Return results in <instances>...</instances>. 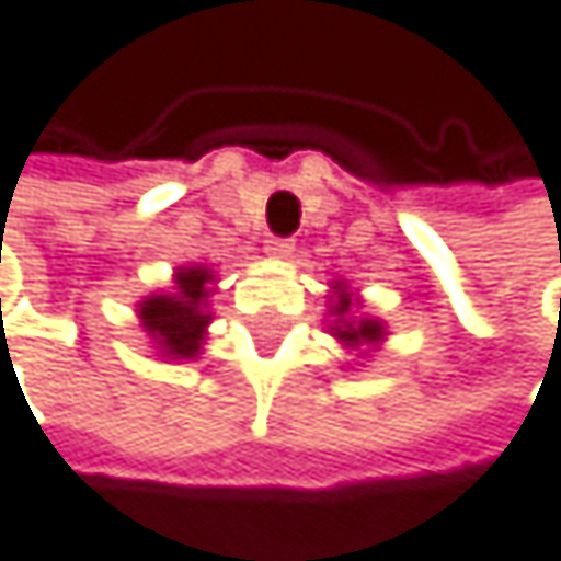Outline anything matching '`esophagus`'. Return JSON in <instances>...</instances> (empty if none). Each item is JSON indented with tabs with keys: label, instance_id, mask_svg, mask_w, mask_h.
<instances>
[{
	"label": "esophagus",
	"instance_id": "34e87169",
	"mask_svg": "<svg viewBox=\"0 0 561 561\" xmlns=\"http://www.w3.org/2000/svg\"><path fill=\"white\" fill-rule=\"evenodd\" d=\"M268 255H275V259H289L293 252H296V242L293 239H268Z\"/></svg>",
	"mask_w": 561,
	"mask_h": 561
}]
</instances>
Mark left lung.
Returning a JSON list of instances; mask_svg holds the SVG:
<instances>
[{"label": "left lung", "instance_id": "left-lung-1", "mask_svg": "<svg viewBox=\"0 0 561 561\" xmlns=\"http://www.w3.org/2000/svg\"><path fill=\"white\" fill-rule=\"evenodd\" d=\"M333 306H330V312H333V336L343 343V346H350V350H363V346H377L383 336H387V330H383V322L380 319H370V316H353V309H356V302H353V293L346 289V283H336L333 286Z\"/></svg>", "mask_w": 561, "mask_h": 561}]
</instances>
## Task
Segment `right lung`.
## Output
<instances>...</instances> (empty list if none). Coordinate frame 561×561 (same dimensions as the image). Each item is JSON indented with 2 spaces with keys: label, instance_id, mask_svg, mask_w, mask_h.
Returning a JSON list of instances; mask_svg holds the SVG:
<instances>
[{
  "label": "right lung",
  "instance_id": "right-lung-1",
  "mask_svg": "<svg viewBox=\"0 0 561 561\" xmlns=\"http://www.w3.org/2000/svg\"><path fill=\"white\" fill-rule=\"evenodd\" d=\"M215 275L208 265H184L174 272V289L140 299L137 316L158 353L168 359H195L211 322L208 296Z\"/></svg>",
  "mask_w": 561,
  "mask_h": 561
}]
</instances>
